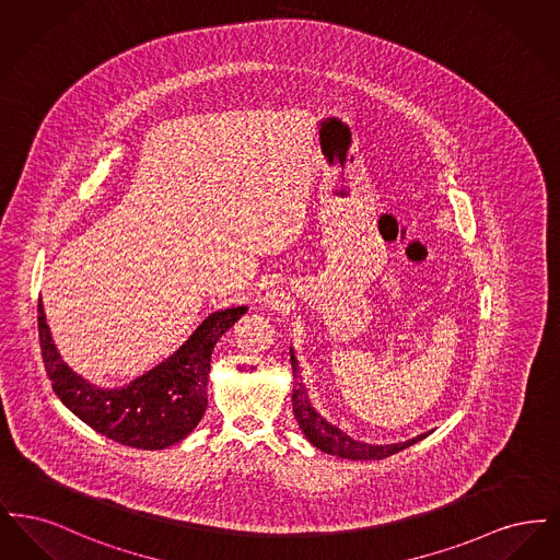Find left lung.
Returning <instances> with one entry per match:
<instances>
[{
  "label": "left lung",
  "instance_id": "left-lung-1",
  "mask_svg": "<svg viewBox=\"0 0 560 560\" xmlns=\"http://www.w3.org/2000/svg\"><path fill=\"white\" fill-rule=\"evenodd\" d=\"M298 370L300 368H298V361H295L292 352L293 416L302 428V432L306 434V439L320 452L331 453V455H338V457H347V459H384V457H390L393 453L407 450L409 445H413V443H418L427 436V434H420L411 441L395 443V445H368V443H359V441L350 439L347 432H342L340 428L331 427L315 411V407L308 400L306 386L302 384V375Z\"/></svg>",
  "mask_w": 560,
  "mask_h": 560
}]
</instances>
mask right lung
Wrapping results in <instances>:
<instances>
[{"label":"right lung","mask_w":560,"mask_h":560,"mask_svg":"<svg viewBox=\"0 0 560 560\" xmlns=\"http://www.w3.org/2000/svg\"><path fill=\"white\" fill-rule=\"evenodd\" d=\"M247 308L212 313L187 342L155 370L128 386L103 390L71 372L56 352L44 304H37L42 359L54 393L81 422L115 443L136 450H165L192 432L208 407V373L215 342Z\"/></svg>","instance_id":"right-lung-1"}]
</instances>
